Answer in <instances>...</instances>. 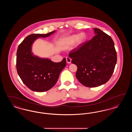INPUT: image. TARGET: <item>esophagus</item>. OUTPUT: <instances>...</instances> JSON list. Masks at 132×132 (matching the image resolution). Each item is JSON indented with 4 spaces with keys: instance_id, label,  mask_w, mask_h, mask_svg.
<instances>
[{
    "instance_id": "esophagus-1",
    "label": "esophagus",
    "mask_w": 132,
    "mask_h": 132,
    "mask_svg": "<svg viewBox=\"0 0 132 132\" xmlns=\"http://www.w3.org/2000/svg\"><path fill=\"white\" fill-rule=\"evenodd\" d=\"M66 58V62H67V63H68V64H70V63H71L72 59H71V58H70L69 57H67Z\"/></svg>"
}]
</instances>
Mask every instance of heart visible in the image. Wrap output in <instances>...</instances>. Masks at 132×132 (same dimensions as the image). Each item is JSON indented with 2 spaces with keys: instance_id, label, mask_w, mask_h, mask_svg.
<instances>
[{
  "instance_id": "heart-1",
  "label": "heart",
  "mask_w": 132,
  "mask_h": 132,
  "mask_svg": "<svg viewBox=\"0 0 132 132\" xmlns=\"http://www.w3.org/2000/svg\"><path fill=\"white\" fill-rule=\"evenodd\" d=\"M85 39H86V35L84 33H81L79 35H73L69 38V41L71 43H74L78 39V42L80 44L83 42Z\"/></svg>"
}]
</instances>
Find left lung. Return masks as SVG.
Returning a JSON list of instances; mask_svg holds the SVG:
<instances>
[{
	"mask_svg": "<svg viewBox=\"0 0 132 132\" xmlns=\"http://www.w3.org/2000/svg\"><path fill=\"white\" fill-rule=\"evenodd\" d=\"M90 40L71 50L69 56L76 65V77L84 86L93 88L105 84L111 77L117 53L110 36L98 28Z\"/></svg>",
	"mask_w": 132,
	"mask_h": 132,
	"instance_id": "8db88e82",
	"label": "left lung"
}]
</instances>
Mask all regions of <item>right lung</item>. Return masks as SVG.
I'll return each mask as SVG.
<instances>
[{
    "label": "right lung",
    "instance_id": "add662e5",
    "mask_svg": "<svg viewBox=\"0 0 132 132\" xmlns=\"http://www.w3.org/2000/svg\"><path fill=\"white\" fill-rule=\"evenodd\" d=\"M55 31L29 35L18 47L17 73L23 83L32 91L44 92L50 89L55 85L60 72L66 65L65 58L56 63L48 58L35 56L31 52V45L35 40L38 38L48 37Z\"/></svg>",
    "mask_w": 132,
    "mask_h": 132
}]
</instances>
